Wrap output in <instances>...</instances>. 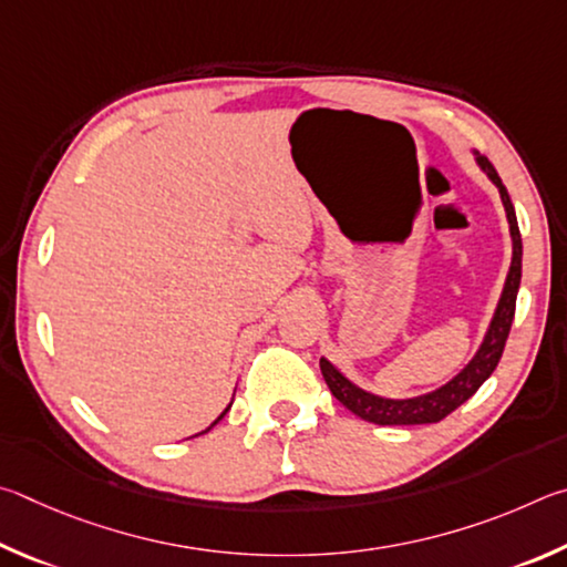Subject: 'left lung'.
Wrapping results in <instances>:
<instances>
[{
  "label": "left lung",
  "mask_w": 567,
  "mask_h": 567,
  "mask_svg": "<svg viewBox=\"0 0 567 567\" xmlns=\"http://www.w3.org/2000/svg\"><path fill=\"white\" fill-rule=\"evenodd\" d=\"M475 164H478L481 172L491 178L495 188L501 192V202L505 208V216H508L511 226V241H513V258L508 276H505L503 291L498 306H495L493 319L485 329L483 341L475 351L473 359L463 365V369L453 375L451 381H445L435 391L413 395V399H385V395L371 393L355 385L351 379L336 369V365L326 359H321V373L326 383H329L331 393L339 399L346 409L359 415V419L375 423V425H421V423H439L445 415L453 413L461 403H465L471 395L481 389V385L491 379V373L498 365L505 341H508L511 323L515 316V299H518L520 289V274H523V241H520V228L518 218H515V208L508 192L501 182L498 172H495L488 158L473 152Z\"/></svg>",
  "instance_id": "obj_1"
}]
</instances>
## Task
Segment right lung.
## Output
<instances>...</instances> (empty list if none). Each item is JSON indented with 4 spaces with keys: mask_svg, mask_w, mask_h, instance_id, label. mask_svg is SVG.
Listing matches in <instances>:
<instances>
[{
    "mask_svg": "<svg viewBox=\"0 0 567 567\" xmlns=\"http://www.w3.org/2000/svg\"><path fill=\"white\" fill-rule=\"evenodd\" d=\"M234 393H236V391H234ZM231 403H234V401H231ZM231 403H228V405H226V409H224V411H221V415H218V419H216V421H214V423H212V425H208V429H206V431H202V433H208V431H212V429H214V425H216V423H218V421H221V419H224V415H226V413H228V409H231ZM202 433H196V435H202Z\"/></svg>",
    "mask_w": 567,
    "mask_h": 567,
    "instance_id": "1",
    "label": "right lung"
}]
</instances>
